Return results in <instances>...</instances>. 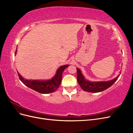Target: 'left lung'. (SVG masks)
<instances>
[{
  "label": "left lung",
  "mask_w": 133,
  "mask_h": 133,
  "mask_svg": "<svg viewBox=\"0 0 133 133\" xmlns=\"http://www.w3.org/2000/svg\"><path fill=\"white\" fill-rule=\"evenodd\" d=\"M76 70H77V80L79 85L84 91L90 92H98L106 90L117 80L119 76L118 75L115 78L108 82H91L85 79L79 68H76Z\"/></svg>",
  "instance_id": "left-lung-1"
}]
</instances>
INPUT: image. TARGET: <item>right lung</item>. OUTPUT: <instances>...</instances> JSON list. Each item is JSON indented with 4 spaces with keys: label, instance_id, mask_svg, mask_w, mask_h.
<instances>
[{
    "label": "right lung",
    "instance_id": "add662e5",
    "mask_svg": "<svg viewBox=\"0 0 133 133\" xmlns=\"http://www.w3.org/2000/svg\"><path fill=\"white\" fill-rule=\"evenodd\" d=\"M15 51V54L17 53ZM69 65H65L60 66L57 71V73L54 77L48 80H30L25 79L18 72L20 80L25 85L31 88L36 91L42 94H48L54 92L59 88L62 79V74L64 69Z\"/></svg>",
    "mask_w": 133,
    "mask_h": 133
}]
</instances>
